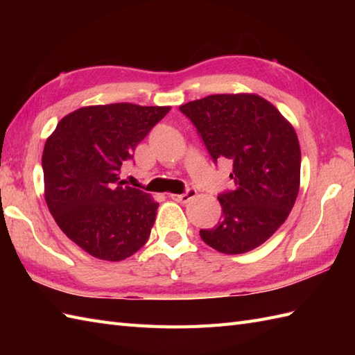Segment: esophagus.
<instances>
[{
	"mask_svg": "<svg viewBox=\"0 0 355 355\" xmlns=\"http://www.w3.org/2000/svg\"><path fill=\"white\" fill-rule=\"evenodd\" d=\"M195 191H192V189H189L187 192H184V193H171L169 197H171V200H173V201H177V202H187L189 201L191 198H193L195 197Z\"/></svg>",
	"mask_w": 355,
	"mask_h": 355,
	"instance_id": "esophagus-1",
	"label": "esophagus"
}]
</instances>
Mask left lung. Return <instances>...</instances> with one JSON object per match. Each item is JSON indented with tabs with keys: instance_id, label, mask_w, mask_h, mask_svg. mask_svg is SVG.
I'll list each match as a JSON object with an SVG mask.
<instances>
[{
	"instance_id": "8db88e82",
	"label": "left lung",
	"mask_w": 355,
	"mask_h": 355,
	"mask_svg": "<svg viewBox=\"0 0 355 355\" xmlns=\"http://www.w3.org/2000/svg\"><path fill=\"white\" fill-rule=\"evenodd\" d=\"M191 119L212 160L233 163L235 189L218 195L221 221L201 229L207 245L225 254L253 250L285 223L300 184L296 131L275 105L258 94H212L187 102Z\"/></svg>"
}]
</instances>
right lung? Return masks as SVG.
<instances>
[{
  "label": "right lung",
  "instance_id": "1",
  "mask_svg": "<svg viewBox=\"0 0 355 355\" xmlns=\"http://www.w3.org/2000/svg\"><path fill=\"white\" fill-rule=\"evenodd\" d=\"M171 107L110 103L67 114L45 141L44 195L50 214L82 250L122 261L146 244L158 202L123 186L120 169Z\"/></svg>",
  "mask_w": 355,
  "mask_h": 355
}]
</instances>
